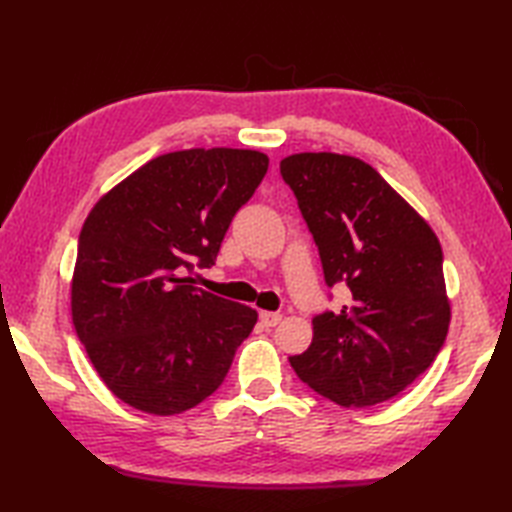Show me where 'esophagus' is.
Segmentation results:
<instances>
[{"label": "esophagus", "mask_w": 512, "mask_h": 512, "mask_svg": "<svg viewBox=\"0 0 512 512\" xmlns=\"http://www.w3.org/2000/svg\"><path fill=\"white\" fill-rule=\"evenodd\" d=\"M259 319H262L266 328H275V325L281 321V314L279 312H262L259 314Z\"/></svg>", "instance_id": "34e87169"}]
</instances>
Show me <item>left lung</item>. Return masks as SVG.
I'll return each instance as SVG.
<instances>
[{"label":"left lung","mask_w":512,"mask_h":512,"mask_svg":"<svg viewBox=\"0 0 512 512\" xmlns=\"http://www.w3.org/2000/svg\"><path fill=\"white\" fill-rule=\"evenodd\" d=\"M281 176L319 248L325 284L350 288L339 312L312 319V343L290 365L341 407L398 396L436 361L451 303L431 226L380 173L354 156L292 154Z\"/></svg>","instance_id":"1"}]
</instances>
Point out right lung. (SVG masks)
Masks as SVG:
<instances>
[{
    "label": "right lung",
    "mask_w": 512,
    "mask_h": 512,
    "mask_svg": "<svg viewBox=\"0 0 512 512\" xmlns=\"http://www.w3.org/2000/svg\"><path fill=\"white\" fill-rule=\"evenodd\" d=\"M268 156L184 149L149 160L94 204L79 235L72 323L101 380L129 407L176 416L224 383L257 312L193 286L211 268Z\"/></svg>",
    "instance_id": "1"
}]
</instances>
